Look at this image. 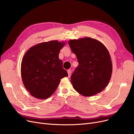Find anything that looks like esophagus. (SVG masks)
<instances>
[{
	"mask_svg": "<svg viewBox=\"0 0 134 134\" xmlns=\"http://www.w3.org/2000/svg\"><path fill=\"white\" fill-rule=\"evenodd\" d=\"M67 73H68V77H70L71 73V70H67Z\"/></svg>",
	"mask_w": 134,
	"mask_h": 134,
	"instance_id": "esophagus-1",
	"label": "esophagus"
}]
</instances>
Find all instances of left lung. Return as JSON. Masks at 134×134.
Masks as SVG:
<instances>
[{"label": "left lung", "instance_id": "obj_1", "mask_svg": "<svg viewBox=\"0 0 134 134\" xmlns=\"http://www.w3.org/2000/svg\"><path fill=\"white\" fill-rule=\"evenodd\" d=\"M68 44L79 62L71 77L73 88L85 96L101 92L109 83L113 71L105 46L88 37L71 40Z\"/></svg>", "mask_w": 134, "mask_h": 134}]
</instances>
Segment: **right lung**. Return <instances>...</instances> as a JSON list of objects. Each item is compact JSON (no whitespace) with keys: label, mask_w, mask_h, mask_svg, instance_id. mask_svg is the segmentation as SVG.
Listing matches in <instances>:
<instances>
[{"label":"right lung","mask_w":134,"mask_h":134,"mask_svg":"<svg viewBox=\"0 0 134 134\" xmlns=\"http://www.w3.org/2000/svg\"><path fill=\"white\" fill-rule=\"evenodd\" d=\"M64 45L57 41L41 43L30 48L21 64L25 87L34 97L46 99L57 89L60 80L68 76L59 53Z\"/></svg>","instance_id":"right-lung-1"}]
</instances>
